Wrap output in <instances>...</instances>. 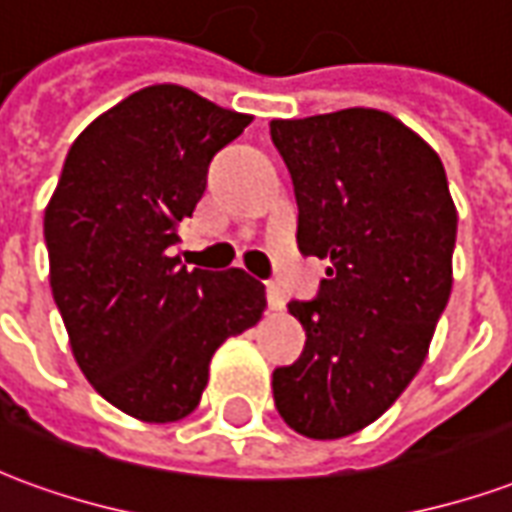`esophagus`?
Returning <instances> with one entry per match:
<instances>
[{"label":"esophagus","mask_w":512,"mask_h":512,"mask_svg":"<svg viewBox=\"0 0 512 512\" xmlns=\"http://www.w3.org/2000/svg\"><path fill=\"white\" fill-rule=\"evenodd\" d=\"M266 296H268V307H271V310H285V293L279 290V285L268 282Z\"/></svg>","instance_id":"1"}]
</instances>
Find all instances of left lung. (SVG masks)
<instances>
[{"mask_svg":"<svg viewBox=\"0 0 512 512\" xmlns=\"http://www.w3.org/2000/svg\"><path fill=\"white\" fill-rule=\"evenodd\" d=\"M299 202L301 255L329 260L290 301L307 343L274 370L279 417L307 439L376 422L428 356L452 290L458 213L436 150L378 109L271 120Z\"/></svg>","mask_w":512,"mask_h":512,"instance_id":"8db88e82","label":"left lung"}]
</instances>
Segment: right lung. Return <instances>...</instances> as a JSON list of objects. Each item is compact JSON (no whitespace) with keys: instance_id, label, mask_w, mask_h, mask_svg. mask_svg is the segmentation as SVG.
I'll list each match as a JSON object with an SVG mask.
<instances>
[{"instance_id":"obj_1","label":"right lung","mask_w":512,"mask_h":512,"mask_svg":"<svg viewBox=\"0 0 512 512\" xmlns=\"http://www.w3.org/2000/svg\"><path fill=\"white\" fill-rule=\"evenodd\" d=\"M249 123L180 84H153L68 150L43 219L51 293L82 373L128 417H189L216 348L263 318V282L169 257L211 158Z\"/></svg>"}]
</instances>
